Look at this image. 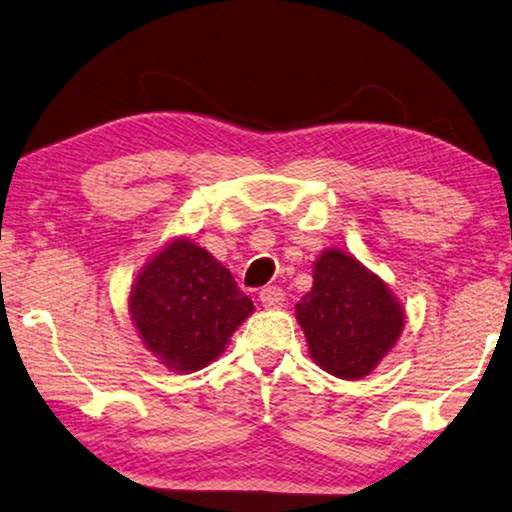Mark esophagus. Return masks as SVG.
<instances>
[{
  "mask_svg": "<svg viewBox=\"0 0 512 512\" xmlns=\"http://www.w3.org/2000/svg\"><path fill=\"white\" fill-rule=\"evenodd\" d=\"M258 299H261V304L265 308H279V306H283V301H286V295H283L281 288L267 286V288L261 290V295H258Z\"/></svg>",
  "mask_w": 512,
  "mask_h": 512,
  "instance_id": "34e87169",
  "label": "esophagus"
}]
</instances>
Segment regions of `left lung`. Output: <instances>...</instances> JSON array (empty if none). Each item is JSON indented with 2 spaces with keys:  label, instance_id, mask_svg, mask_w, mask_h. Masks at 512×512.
<instances>
[{
  "label": "left lung",
  "instance_id": "1",
  "mask_svg": "<svg viewBox=\"0 0 512 512\" xmlns=\"http://www.w3.org/2000/svg\"><path fill=\"white\" fill-rule=\"evenodd\" d=\"M295 311L311 358L347 381L370 374L404 329V311L390 288L340 249L322 251L313 288Z\"/></svg>",
  "mask_w": 512,
  "mask_h": 512
}]
</instances>
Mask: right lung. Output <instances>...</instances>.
Returning <instances> with one entry per match:
<instances>
[{
    "mask_svg": "<svg viewBox=\"0 0 512 512\" xmlns=\"http://www.w3.org/2000/svg\"><path fill=\"white\" fill-rule=\"evenodd\" d=\"M254 311L222 263L188 238L165 245L131 286L129 313L147 349L172 372H197L222 354Z\"/></svg>",
    "mask_w": 512,
    "mask_h": 512,
    "instance_id": "right-lung-1",
    "label": "right lung"
}]
</instances>
